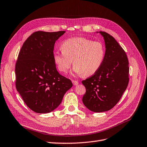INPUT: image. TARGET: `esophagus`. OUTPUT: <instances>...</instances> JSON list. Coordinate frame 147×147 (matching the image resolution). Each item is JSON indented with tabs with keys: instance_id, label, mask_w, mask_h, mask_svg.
Wrapping results in <instances>:
<instances>
[{
	"instance_id": "esophagus-1",
	"label": "esophagus",
	"mask_w": 147,
	"mask_h": 147,
	"mask_svg": "<svg viewBox=\"0 0 147 147\" xmlns=\"http://www.w3.org/2000/svg\"><path fill=\"white\" fill-rule=\"evenodd\" d=\"M72 83L74 86H77L79 84L78 81H75V80H72Z\"/></svg>"
}]
</instances>
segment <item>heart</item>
Masks as SVG:
<instances>
[{
    "label": "heart",
    "mask_w": 147,
    "mask_h": 147,
    "mask_svg": "<svg viewBox=\"0 0 147 147\" xmlns=\"http://www.w3.org/2000/svg\"><path fill=\"white\" fill-rule=\"evenodd\" d=\"M61 51H55L53 55L59 71L67 73L73 61L74 72L84 76L92 75L98 71L106 54L102 41L85 37L67 39L61 43Z\"/></svg>",
    "instance_id": "obj_1"
}]
</instances>
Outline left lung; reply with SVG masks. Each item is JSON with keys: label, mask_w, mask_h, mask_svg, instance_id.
I'll list each match as a JSON object with an SVG mask.
<instances>
[{"label": "left lung", "mask_w": 147, "mask_h": 147, "mask_svg": "<svg viewBox=\"0 0 147 147\" xmlns=\"http://www.w3.org/2000/svg\"><path fill=\"white\" fill-rule=\"evenodd\" d=\"M100 33L105 42V57L98 71L82 81L86 89L82 102L95 113L107 111L115 107L129 81L126 53L114 37L105 32Z\"/></svg>", "instance_id": "obj_1"}]
</instances>
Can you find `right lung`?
Wrapping results in <instances>:
<instances>
[{
    "label": "right lung",
    "mask_w": 147,
    "mask_h": 147,
    "mask_svg": "<svg viewBox=\"0 0 147 147\" xmlns=\"http://www.w3.org/2000/svg\"><path fill=\"white\" fill-rule=\"evenodd\" d=\"M65 31L33 33L24 42L16 64V87L26 105L34 113L54 111L61 103L71 81L57 71L54 44Z\"/></svg>",
    "instance_id": "1"
}]
</instances>
